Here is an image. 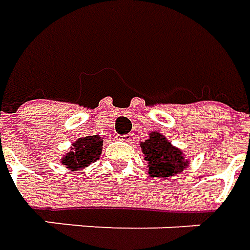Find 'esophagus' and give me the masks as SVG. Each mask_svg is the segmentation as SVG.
I'll return each instance as SVG.
<instances>
[{
	"label": "esophagus",
	"instance_id": "34e87169",
	"mask_svg": "<svg viewBox=\"0 0 250 250\" xmlns=\"http://www.w3.org/2000/svg\"><path fill=\"white\" fill-rule=\"evenodd\" d=\"M116 138L119 141H125V142H128L131 139V134H125V135H116Z\"/></svg>",
	"mask_w": 250,
	"mask_h": 250
}]
</instances>
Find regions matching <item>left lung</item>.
I'll return each instance as SVG.
<instances>
[{
    "instance_id": "obj_1",
    "label": "left lung",
    "mask_w": 250,
    "mask_h": 250,
    "mask_svg": "<svg viewBox=\"0 0 250 250\" xmlns=\"http://www.w3.org/2000/svg\"><path fill=\"white\" fill-rule=\"evenodd\" d=\"M141 149L145 156L149 167V175L153 178L175 176L186 169L189 161L185 160L183 152L178 147L172 146L168 139L154 131L149 134V139L141 142Z\"/></svg>"
}]
</instances>
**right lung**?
Returning <instances> with one entry per match:
<instances>
[{"label": "right lung", "mask_w": 250, "mask_h": 250, "mask_svg": "<svg viewBox=\"0 0 250 250\" xmlns=\"http://www.w3.org/2000/svg\"><path fill=\"white\" fill-rule=\"evenodd\" d=\"M104 139L98 135H89L75 141L71 150L61 159V163L71 171H76L90 166L98 160L103 152Z\"/></svg>", "instance_id": "obj_1"}]
</instances>
